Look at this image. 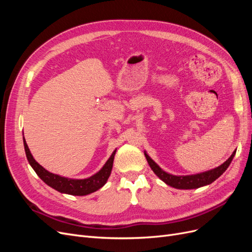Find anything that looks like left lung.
Returning <instances> with one entry per match:
<instances>
[{
	"instance_id": "1",
	"label": "left lung",
	"mask_w": 252,
	"mask_h": 252,
	"mask_svg": "<svg viewBox=\"0 0 252 252\" xmlns=\"http://www.w3.org/2000/svg\"><path fill=\"white\" fill-rule=\"evenodd\" d=\"M235 152L236 150L232 152V155L226 162L217 167V168H213L211 170L201 172V173L190 174V175H174V174L166 172L147 155L146 151H144V154H145V157H146V159L152 171L158 175V178H159L164 183H166L167 185L177 189H195V188H200L206 185H209L212 182H215L218 178H220V175L226 171L228 166L230 165L233 157L235 156Z\"/></svg>"
}]
</instances>
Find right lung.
Returning <instances> with one entry per match:
<instances>
[{"label": "right lung", "instance_id": "1", "mask_svg": "<svg viewBox=\"0 0 252 252\" xmlns=\"http://www.w3.org/2000/svg\"><path fill=\"white\" fill-rule=\"evenodd\" d=\"M24 148H25L26 157L30 166L32 167L35 173L40 177V179L44 183H46V184L51 188L56 189L57 191L61 193L71 194V195H87L102 188L106 184V182H107L109 175L111 173L113 158L117 151L114 150L112 152V155L107 159V162L104 164V166L102 167L100 171H97L96 173L91 175V177L87 179L80 180V179L65 178V177H62V175L49 172L33 158L25 140H24Z\"/></svg>", "mask_w": 252, "mask_h": 252}]
</instances>
